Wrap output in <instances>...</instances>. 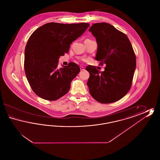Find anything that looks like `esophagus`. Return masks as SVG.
I'll return each instance as SVG.
<instances>
[{
    "label": "esophagus",
    "instance_id": "obj_1",
    "mask_svg": "<svg viewBox=\"0 0 160 160\" xmlns=\"http://www.w3.org/2000/svg\"><path fill=\"white\" fill-rule=\"evenodd\" d=\"M80 70H81V71H83V70L84 69V68L83 67H82V66H80Z\"/></svg>",
    "mask_w": 160,
    "mask_h": 160
}]
</instances>
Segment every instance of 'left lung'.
Segmentation results:
<instances>
[{
    "instance_id": "1",
    "label": "left lung",
    "mask_w": 160,
    "mask_h": 160,
    "mask_svg": "<svg viewBox=\"0 0 160 160\" xmlns=\"http://www.w3.org/2000/svg\"><path fill=\"white\" fill-rule=\"evenodd\" d=\"M98 44L95 59L106 67L100 72L95 67L86 70L87 85L92 97L101 103H112L129 91L136 67V58L128 37L113 26L95 23L89 29Z\"/></svg>"
}]
</instances>
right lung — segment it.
<instances>
[{
    "instance_id": "right-lung-1",
    "label": "right lung",
    "mask_w": 160,
    "mask_h": 160,
    "mask_svg": "<svg viewBox=\"0 0 160 160\" xmlns=\"http://www.w3.org/2000/svg\"><path fill=\"white\" fill-rule=\"evenodd\" d=\"M89 25L46 23L32 33L25 48L24 66L31 88L39 97L54 101L69 91L80 69L73 62L58 68L59 59Z\"/></svg>"
}]
</instances>
